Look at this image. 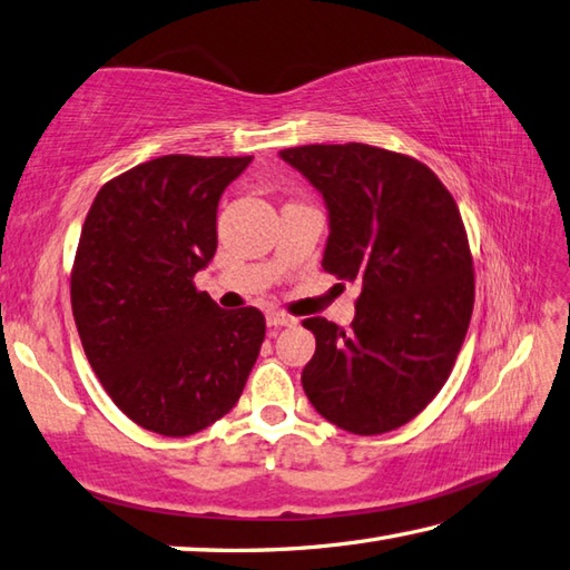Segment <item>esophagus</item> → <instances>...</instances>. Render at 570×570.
I'll return each instance as SVG.
<instances>
[{"instance_id":"34e87169","label":"esophagus","mask_w":570,"mask_h":570,"mask_svg":"<svg viewBox=\"0 0 570 570\" xmlns=\"http://www.w3.org/2000/svg\"><path fill=\"white\" fill-rule=\"evenodd\" d=\"M266 323H269L272 328H282V326H294L296 318L284 314V311H269V314H266Z\"/></svg>"}]
</instances>
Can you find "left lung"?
Wrapping results in <instances>:
<instances>
[{"instance_id":"left-lung-1","label":"left lung","mask_w":570,"mask_h":570,"mask_svg":"<svg viewBox=\"0 0 570 570\" xmlns=\"http://www.w3.org/2000/svg\"><path fill=\"white\" fill-rule=\"evenodd\" d=\"M326 199L323 272L361 278L348 331L306 318L316 353L301 373L323 417L383 434L425 410L454 367L474 308L470 239L450 189L425 163L375 145L278 153Z\"/></svg>"}]
</instances>
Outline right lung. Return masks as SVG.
<instances>
[{
  "mask_svg": "<svg viewBox=\"0 0 570 570\" xmlns=\"http://www.w3.org/2000/svg\"><path fill=\"white\" fill-rule=\"evenodd\" d=\"M244 158L163 155L98 189L78 239L71 308L86 358L136 425L187 438L237 405L264 343L259 308H219L195 274Z\"/></svg>",
  "mask_w": 570,
  "mask_h": 570,
  "instance_id": "obj_1",
  "label": "right lung"
}]
</instances>
